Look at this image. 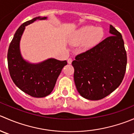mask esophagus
<instances>
[{"label":"esophagus","mask_w":134,"mask_h":134,"mask_svg":"<svg viewBox=\"0 0 134 134\" xmlns=\"http://www.w3.org/2000/svg\"><path fill=\"white\" fill-rule=\"evenodd\" d=\"M72 62V59H71V58H69L68 60H67V63H68L69 64H71Z\"/></svg>","instance_id":"obj_1"}]
</instances>
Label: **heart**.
Wrapping results in <instances>:
<instances>
[{
  "instance_id": "obj_1",
  "label": "heart",
  "mask_w": 134,
  "mask_h": 134,
  "mask_svg": "<svg viewBox=\"0 0 134 134\" xmlns=\"http://www.w3.org/2000/svg\"><path fill=\"white\" fill-rule=\"evenodd\" d=\"M104 32L101 27L84 26L77 30L72 36L71 41L76 44H82L84 49H88L98 44L103 38Z\"/></svg>"
}]
</instances>
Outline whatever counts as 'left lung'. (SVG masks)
<instances>
[{"label": "left lung", "instance_id": "left-lung-1", "mask_svg": "<svg viewBox=\"0 0 134 134\" xmlns=\"http://www.w3.org/2000/svg\"><path fill=\"white\" fill-rule=\"evenodd\" d=\"M111 36L76 56L74 80L82 97L98 100L109 95L123 80L127 63L122 35L109 25Z\"/></svg>", "mask_w": 134, "mask_h": 134}]
</instances>
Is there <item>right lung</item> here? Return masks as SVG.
<instances>
[{
  "instance_id": "add662e5",
  "label": "right lung",
  "mask_w": 134,
  "mask_h": 134,
  "mask_svg": "<svg viewBox=\"0 0 134 134\" xmlns=\"http://www.w3.org/2000/svg\"><path fill=\"white\" fill-rule=\"evenodd\" d=\"M47 17H36L24 23L17 30L9 46L8 64L9 75L15 84L23 92L36 98L51 94L62 69L67 61L48 58L32 63L23 58L20 50V41L26 26L37 20H46Z\"/></svg>"
}]
</instances>
